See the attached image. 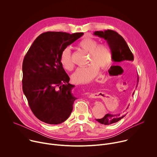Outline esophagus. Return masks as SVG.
Segmentation results:
<instances>
[{
	"label": "esophagus",
	"mask_w": 157,
	"mask_h": 157,
	"mask_svg": "<svg viewBox=\"0 0 157 157\" xmlns=\"http://www.w3.org/2000/svg\"><path fill=\"white\" fill-rule=\"evenodd\" d=\"M101 79H102V78H101V76H98V77L97 78V79H96V81H98V80H101Z\"/></svg>",
	"instance_id": "1"
}]
</instances>
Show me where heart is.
<instances>
[{
    "instance_id": "heart-1",
    "label": "heart",
    "mask_w": 157,
    "mask_h": 157,
    "mask_svg": "<svg viewBox=\"0 0 157 157\" xmlns=\"http://www.w3.org/2000/svg\"><path fill=\"white\" fill-rule=\"evenodd\" d=\"M78 46L89 52V64L86 68L78 69L71 76L72 81L76 84H85L92 82L99 71V67L105 69L110 64L113 58L109 48L103 44H98L97 40L90 37L82 39ZM60 63L63 68L68 71L73 68L71 52L69 47L63 50L60 55Z\"/></svg>"
}]
</instances>
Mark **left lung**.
<instances>
[{
	"label": "left lung",
	"instance_id": "1",
	"mask_svg": "<svg viewBox=\"0 0 157 157\" xmlns=\"http://www.w3.org/2000/svg\"><path fill=\"white\" fill-rule=\"evenodd\" d=\"M94 35L103 38L107 41L111 51L112 58L114 62L119 63L125 60H133V55L126 41L117 32L112 30H107L104 32L96 31ZM137 81H139V76ZM125 116H121V114L113 115L107 114L103 118L96 120L102 124L110 125L119 121Z\"/></svg>",
	"mask_w": 157,
	"mask_h": 157
}]
</instances>
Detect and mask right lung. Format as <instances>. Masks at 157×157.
<instances>
[{
	"instance_id": "add662e5",
	"label": "right lung",
	"mask_w": 157,
	"mask_h": 157,
	"mask_svg": "<svg viewBox=\"0 0 157 157\" xmlns=\"http://www.w3.org/2000/svg\"><path fill=\"white\" fill-rule=\"evenodd\" d=\"M61 32L40 35L25 55L22 64V89L33 114L49 124H59L70 116L77 99L74 85L60 63L63 50L83 35Z\"/></svg>"
}]
</instances>
